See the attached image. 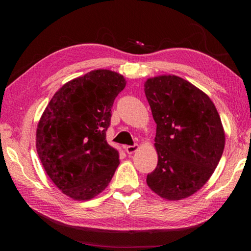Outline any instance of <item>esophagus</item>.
Instances as JSON below:
<instances>
[{
    "label": "esophagus",
    "instance_id": "esophagus-1",
    "mask_svg": "<svg viewBox=\"0 0 251 251\" xmlns=\"http://www.w3.org/2000/svg\"><path fill=\"white\" fill-rule=\"evenodd\" d=\"M138 148H139V146L137 145V144H135L134 146H125L124 150L127 154H134L136 151H138Z\"/></svg>",
    "mask_w": 251,
    "mask_h": 251
}]
</instances>
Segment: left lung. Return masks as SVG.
<instances>
[{"instance_id":"left-lung-1","label":"left lung","mask_w":251,"mask_h":251,"mask_svg":"<svg viewBox=\"0 0 251 251\" xmlns=\"http://www.w3.org/2000/svg\"><path fill=\"white\" fill-rule=\"evenodd\" d=\"M144 91L157 124L158 163L147 185L166 201H181L209 180L222 158L225 130L206 93L173 74L147 78Z\"/></svg>"}]
</instances>
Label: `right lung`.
I'll list each match as a JSON object with an SVG mask.
<instances>
[{"label": "right lung", "mask_w": 251, "mask_h": 251, "mask_svg": "<svg viewBox=\"0 0 251 251\" xmlns=\"http://www.w3.org/2000/svg\"><path fill=\"white\" fill-rule=\"evenodd\" d=\"M126 79L94 70L65 83L46 106L36 128V151L50 180L74 201L96 197L120 165L106 141L110 108Z\"/></svg>", "instance_id": "right-lung-1"}]
</instances>
